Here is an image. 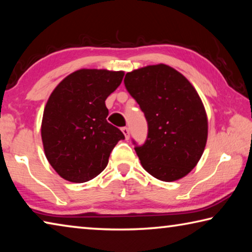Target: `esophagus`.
Returning a JSON list of instances; mask_svg holds the SVG:
<instances>
[{
    "mask_svg": "<svg viewBox=\"0 0 252 252\" xmlns=\"http://www.w3.org/2000/svg\"><path fill=\"white\" fill-rule=\"evenodd\" d=\"M122 132H123V134H125L126 139L129 140V138H130V130H129V127H127V126H123V127H122Z\"/></svg>",
    "mask_w": 252,
    "mask_h": 252,
    "instance_id": "1",
    "label": "esophagus"
}]
</instances>
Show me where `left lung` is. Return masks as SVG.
<instances>
[{"label": "left lung", "mask_w": 252, "mask_h": 252, "mask_svg": "<svg viewBox=\"0 0 252 252\" xmlns=\"http://www.w3.org/2000/svg\"><path fill=\"white\" fill-rule=\"evenodd\" d=\"M125 85L148 122L147 140L134 150L142 167L161 181L187 176L201 158L208 136L202 101L189 81L165 64L126 74Z\"/></svg>", "instance_id": "left-lung-1"}]
</instances>
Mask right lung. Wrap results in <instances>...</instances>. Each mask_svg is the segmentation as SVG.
I'll return each mask as SVG.
<instances>
[{"mask_svg":"<svg viewBox=\"0 0 252 252\" xmlns=\"http://www.w3.org/2000/svg\"><path fill=\"white\" fill-rule=\"evenodd\" d=\"M125 72L75 71L51 93L42 119L45 157L67 181L82 183L105 169L125 134L106 121L105 100L121 84Z\"/></svg>","mask_w":252,"mask_h":252,"instance_id":"1","label":"right lung"}]
</instances>
